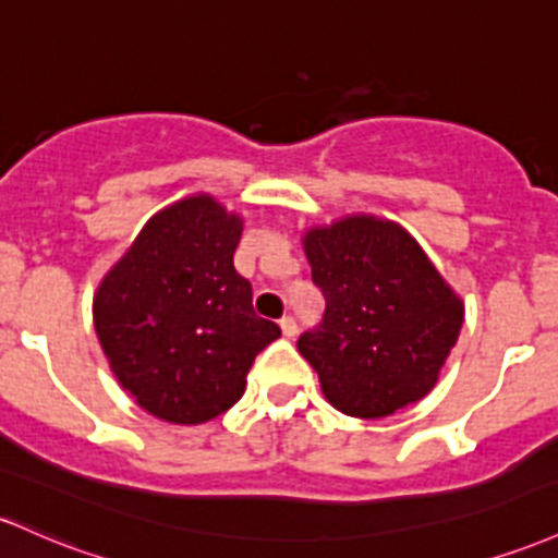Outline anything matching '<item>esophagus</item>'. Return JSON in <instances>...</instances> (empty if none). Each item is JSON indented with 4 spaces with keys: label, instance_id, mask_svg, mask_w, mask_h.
Returning <instances> with one entry per match:
<instances>
[{
    "label": "esophagus",
    "instance_id": "34e87169",
    "mask_svg": "<svg viewBox=\"0 0 558 558\" xmlns=\"http://www.w3.org/2000/svg\"><path fill=\"white\" fill-rule=\"evenodd\" d=\"M280 330H283V336H286V339H293V336L299 333V328H296V320H293L291 315H286L283 320H280Z\"/></svg>",
    "mask_w": 558,
    "mask_h": 558
}]
</instances>
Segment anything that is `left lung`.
Masks as SVG:
<instances>
[{"instance_id": "1", "label": "left lung", "mask_w": 558, "mask_h": 558, "mask_svg": "<svg viewBox=\"0 0 558 558\" xmlns=\"http://www.w3.org/2000/svg\"><path fill=\"white\" fill-rule=\"evenodd\" d=\"M312 280L326 296L299 339L326 400L354 418H387L424 400L456 347L463 302L402 225L349 214L304 230Z\"/></svg>"}]
</instances>
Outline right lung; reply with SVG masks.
Returning <instances> with one entry per match:
<instances>
[{"mask_svg": "<svg viewBox=\"0 0 558 558\" xmlns=\"http://www.w3.org/2000/svg\"><path fill=\"white\" fill-rule=\"evenodd\" d=\"M241 214L209 193L163 206L102 275L92 320L110 371L140 408L195 426L246 391L256 354L280 336L251 307L232 254Z\"/></svg>", "mask_w": 558, "mask_h": 558, "instance_id": "add662e5", "label": "right lung"}]
</instances>
